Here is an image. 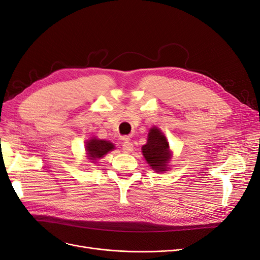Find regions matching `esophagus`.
<instances>
[{"label":"esophagus","instance_id":"obj_1","mask_svg":"<svg viewBox=\"0 0 260 260\" xmlns=\"http://www.w3.org/2000/svg\"><path fill=\"white\" fill-rule=\"evenodd\" d=\"M122 151L124 153H131L133 151V144L131 143V141H129L128 139H125V138H123Z\"/></svg>","mask_w":260,"mask_h":260}]
</instances>
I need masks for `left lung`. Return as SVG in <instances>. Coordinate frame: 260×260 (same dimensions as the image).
<instances>
[{"mask_svg":"<svg viewBox=\"0 0 260 260\" xmlns=\"http://www.w3.org/2000/svg\"><path fill=\"white\" fill-rule=\"evenodd\" d=\"M142 153L149 166L157 172L166 170L170 159L169 144L159 129L154 127L149 130L147 143L143 145Z\"/></svg>","mask_w":260,"mask_h":260,"instance_id":"1","label":"left lung"}]
</instances>
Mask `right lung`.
<instances>
[{"label": "right lung", "instance_id": "add662e5", "mask_svg": "<svg viewBox=\"0 0 260 260\" xmlns=\"http://www.w3.org/2000/svg\"><path fill=\"white\" fill-rule=\"evenodd\" d=\"M85 147H86V152H88L89 157H91V159L101 158V157H103L109 151L114 149L113 143L108 142V141L98 140V139H92L88 141Z\"/></svg>", "mask_w": 260, "mask_h": 260}]
</instances>
